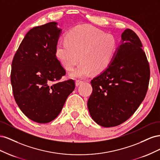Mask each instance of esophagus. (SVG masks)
I'll return each mask as SVG.
<instances>
[{"mask_svg":"<svg viewBox=\"0 0 160 160\" xmlns=\"http://www.w3.org/2000/svg\"><path fill=\"white\" fill-rule=\"evenodd\" d=\"M83 83V81H81V80H77L75 81V85L76 86H79V85L82 84Z\"/></svg>","mask_w":160,"mask_h":160,"instance_id":"esophagus-1","label":"esophagus"}]
</instances>
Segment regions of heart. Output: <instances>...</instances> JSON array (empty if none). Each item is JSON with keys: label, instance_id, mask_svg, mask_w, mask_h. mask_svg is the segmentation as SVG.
<instances>
[{"label": "heart", "instance_id": "obj_1", "mask_svg": "<svg viewBox=\"0 0 160 160\" xmlns=\"http://www.w3.org/2000/svg\"><path fill=\"white\" fill-rule=\"evenodd\" d=\"M117 49V41L111 34L89 25L77 26L69 31L65 41L56 45L55 55L66 70L71 71V78H83L92 71L100 73L108 68Z\"/></svg>", "mask_w": 160, "mask_h": 160}]
</instances>
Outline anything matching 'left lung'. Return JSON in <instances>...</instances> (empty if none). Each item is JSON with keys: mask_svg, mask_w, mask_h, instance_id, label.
<instances>
[{"mask_svg": "<svg viewBox=\"0 0 160 160\" xmlns=\"http://www.w3.org/2000/svg\"><path fill=\"white\" fill-rule=\"evenodd\" d=\"M120 42L111 64L91 81L88 109L92 119L105 128L122 124L135 113L149 81V62L138 36L128 28Z\"/></svg>", "mask_w": 160, "mask_h": 160, "instance_id": "8db88e82", "label": "left lung"}]
</instances>
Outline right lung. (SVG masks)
I'll return each mask as SVG.
<instances>
[{
    "label": "right lung",
    "mask_w": 160,
    "mask_h": 160,
    "mask_svg": "<svg viewBox=\"0 0 160 160\" xmlns=\"http://www.w3.org/2000/svg\"><path fill=\"white\" fill-rule=\"evenodd\" d=\"M57 25L51 22L32 28L12 62L14 99L28 118L39 123H49L59 115L75 87L72 79L59 81L66 72L55 55L62 31Z\"/></svg>",
    "instance_id": "1"
}]
</instances>
